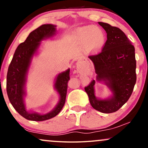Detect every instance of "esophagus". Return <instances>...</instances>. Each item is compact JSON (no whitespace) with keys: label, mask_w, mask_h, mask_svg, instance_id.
Masks as SVG:
<instances>
[{"label":"esophagus","mask_w":148,"mask_h":148,"mask_svg":"<svg viewBox=\"0 0 148 148\" xmlns=\"http://www.w3.org/2000/svg\"><path fill=\"white\" fill-rule=\"evenodd\" d=\"M81 64H82V61L80 60H78L77 63H76V67H77V68H79L80 66H81Z\"/></svg>","instance_id":"esophagus-1"}]
</instances>
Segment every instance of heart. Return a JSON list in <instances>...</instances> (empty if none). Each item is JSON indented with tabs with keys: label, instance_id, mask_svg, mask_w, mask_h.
Masks as SVG:
<instances>
[{
	"label": "heart",
	"instance_id": "b5f03b06",
	"mask_svg": "<svg viewBox=\"0 0 148 148\" xmlns=\"http://www.w3.org/2000/svg\"><path fill=\"white\" fill-rule=\"evenodd\" d=\"M76 35L80 42L86 45L87 48L91 51H97L103 46L105 35L100 27L92 25H86L78 28Z\"/></svg>",
	"mask_w": 148,
	"mask_h": 148
}]
</instances>
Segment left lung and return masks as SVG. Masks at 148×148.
Wrapping results in <instances>:
<instances>
[{
	"mask_svg": "<svg viewBox=\"0 0 148 148\" xmlns=\"http://www.w3.org/2000/svg\"><path fill=\"white\" fill-rule=\"evenodd\" d=\"M107 33V40L101 53L88 56L97 74L84 90L95 110L109 114L119 110L131 97L136 82L135 47L125 33L117 27L98 22ZM96 82H103L110 91L109 97L97 98L94 93Z\"/></svg>",
	"mask_w": 148,
	"mask_h": 148,
	"instance_id": "left-lung-1",
	"label": "left lung"
}]
</instances>
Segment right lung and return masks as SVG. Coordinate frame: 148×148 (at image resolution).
<instances>
[{
  "mask_svg": "<svg viewBox=\"0 0 148 148\" xmlns=\"http://www.w3.org/2000/svg\"><path fill=\"white\" fill-rule=\"evenodd\" d=\"M56 31V25L44 24L29 33L26 40L17 47L8 69V97L15 110L21 116L29 121H43L52 119L60 113L66 102L70 69L60 73L55 79L54 88L60 95V100L51 111L46 114L29 112L26 110L24 103L27 73L33 57L38 53L41 42L53 36Z\"/></svg>",
  "mask_w": 148,
  "mask_h": 148,
  "instance_id": "add662e5",
  "label": "right lung"
}]
</instances>
